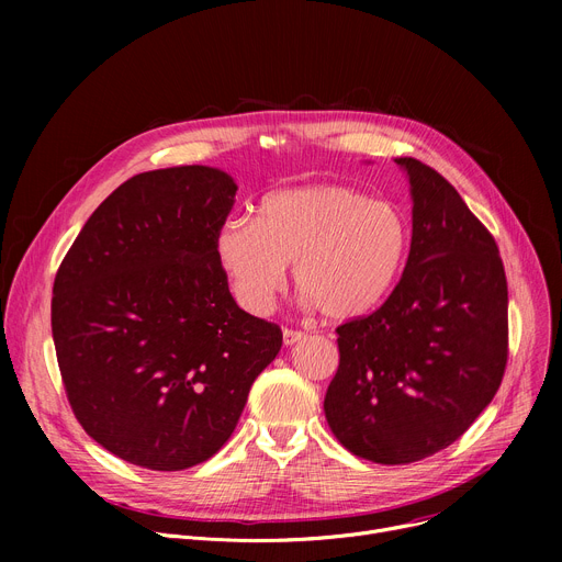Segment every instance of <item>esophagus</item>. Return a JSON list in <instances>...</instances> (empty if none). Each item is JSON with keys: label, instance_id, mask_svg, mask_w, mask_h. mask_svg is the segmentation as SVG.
Returning a JSON list of instances; mask_svg holds the SVG:
<instances>
[{"label": "esophagus", "instance_id": "1", "mask_svg": "<svg viewBox=\"0 0 562 562\" xmlns=\"http://www.w3.org/2000/svg\"><path fill=\"white\" fill-rule=\"evenodd\" d=\"M301 339H305V333L284 328V333H282V341H284V346H293V344H299Z\"/></svg>", "mask_w": 562, "mask_h": 562}]
</instances>
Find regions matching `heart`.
Here are the masks:
<instances>
[{
    "mask_svg": "<svg viewBox=\"0 0 562 562\" xmlns=\"http://www.w3.org/2000/svg\"><path fill=\"white\" fill-rule=\"evenodd\" d=\"M412 248V227L392 202L344 184L273 191L255 221L227 216L214 236V257L239 305L266 314L286 282L303 303L337 321L375 312L396 289Z\"/></svg>",
    "mask_w": 562,
    "mask_h": 562,
    "instance_id": "obj_1",
    "label": "heart"
}]
</instances>
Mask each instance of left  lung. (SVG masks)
I'll return each mask as SVG.
<instances>
[{
    "mask_svg": "<svg viewBox=\"0 0 562 562\" xmlns=\"http://www.w3.org/2000/svg\"><path fill=\"white\" fill-rule=\"evenodd\" d=\"M412 248L373 314L337 328L339 369L323 409L352 456L424 460L476 422L508 362V282L485 225L430 166L412 157Z\"/></svg>",
    "mask_w": 562,
    "mask_h": 562,
    "instance_id": "left-lung-1",
    "label": "left lung"
}]
</instances>
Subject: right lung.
<instances>
[{
  "mask_svg": "<svg viewBox=\"0 0 562 562\" xmlns=\"http://www.w3.org/2000/svg\"><path fill=\"white\" fill-rule=\"evenodd\" d=\"M210 166L134 175L86 221L54 278L52 337L70 407L100 447L153 471L210 460L282 346L214 257L234 206Z\"/></svg>",
  "mask_w": 562,
  "mask_h": 562,
  "instance_id": "add662e5",
  "label": "right lung"
}]
</instances>
